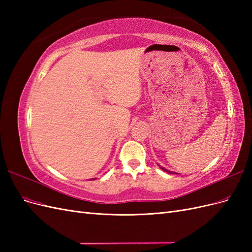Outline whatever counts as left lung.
<instances>
[{"label": "left lung", "mask_w": 252, "mask_h": 252, "mask_svg": "<svg viewBox=\"0 0 252 252\" xmlns=\"http://www.w3.org/2000/svg\"><path fill=\"white\" fill-rule=\"evenodd\" d=\"M161 168H162V169H163V170H164V171H166V172H168V173H171V174H172V173H174V172H172V171H169V170H167V169H165V168H163V167H161Z\"/></svg>", "instance_id": "obj_1"}]
</instances>
